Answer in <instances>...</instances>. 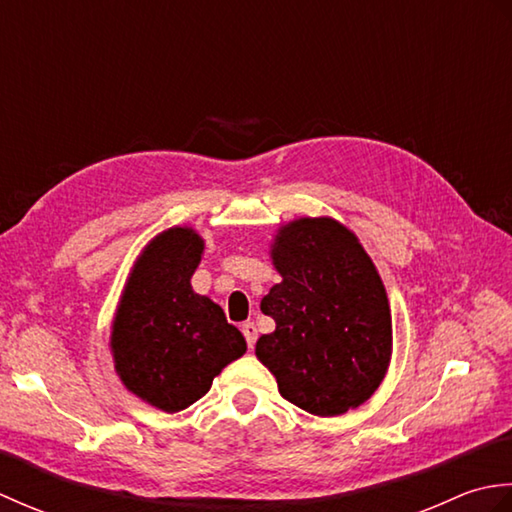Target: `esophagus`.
Here are the masks:
<instances>
[{
  "label": "esophagus",
  "mask_w": 512,
  "mask_h": 512,
  "mask_svg": "<svg viewBox=\"0 0 512 512\" xmlns=\"http://www.w3.org/2000/svg\"><path fill=\"white\" fill-rule=\"evenodd\" d=\"M242 334H244V339H246V343H248V350H253L255 341H257V328H255V323H253V321H246V323L242 325Z\"/></svg>",
  "instance_id": "34e87169"
}]
</instances>
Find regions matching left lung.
Listing matches in <instances>:
<instances>
[{"instance_id": "8db88e82", "label": "left lung", "mask_w": 512, "mask_h": 512, "mask_svg": "<svg viewBox=\"0 0 512 512\" xmlns=\"http://www.w3.org/2000/svg\"><path fill=\"white\" fill-rule=\"evenodd\" d=\"M270 259L281 284L262 299L275 332L255 354L279 394L312 416L361 407L391 361L389 299L372 257L334 217H299L277 228Z\"/></svg>"}]
</instances>
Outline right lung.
I'll use <instances>...</instances> for the list:
<instances>
[{
    "instance_id": "1",
    "label": "right lung",
    "mask_w": 512,
    "mask_h": 512,
    "mask_svg": "<svg viewBox=\"0 0 512 512\" xmlns=\"http://www.w3.org/2000/svg\"><path fill=\"white\" fill-rule=\"evenodd\" d=\"M204 239L171 226L140 250L112 321L114 369L127 391L160 411L191 407L246 352L224 310L191 286Z\"/></svg>"
}]
</instances>
